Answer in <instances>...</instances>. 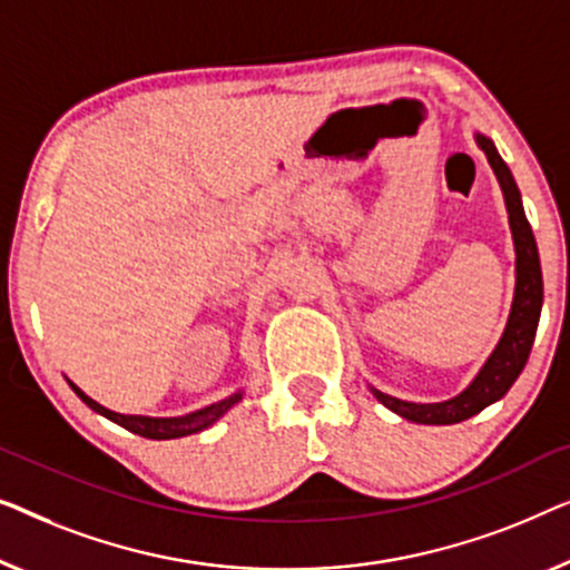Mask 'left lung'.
<instances>
[{"label":"left lung","mask_w":570,"mask_h":570,"mask_svg":"<svg viewBox=\"0 0 570 570\" xmlns=\"http://www.w3.org/2000/svg\"><path fill=\"white\" fill-rule=\"evenodd\" d=\"M478 147L485 151L488 165L493 167L495 180H499L503 204H507L509 214V229L511 239H514V299H511V309L507 317V327H503L499 343L491 351V356L485 358V364L478 368V374L472 376L470 384L464 390L456 392L454 397L439 400V403H413V400H400L392 397L387 392L376 390L374 384H368L372 395L380 400L384 407H390L392 413H397L400 419L423 423V426H452V423L468 421L472 415H478L483 407L493 405L495 400H501L511 390V384L517 382V376L522 374V368L532 351L537 323H540L542 312V268H540V253H537V243L529 227L522 194H519L514 175H511L509 165L503 163L499 149H495L493 139H488L485 134L475 131Z\"/></svg>","instance_id":"8db88e82"}]
</instances>
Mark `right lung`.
Here are the masks:
<instances>
[{"instance_id": "1", "label": "right lung", "mask_w": 570, "mask_h": 570, "mask_svg": "<svg viewBox=\"0 0 570 570\" xmlns=\"http://www.w3.org/2000/svg\"><path fill=\"white\" fill-rule=\"evenodd\" d=\"M69 387L77 392V397L82 400L87 407H92L95 413L102 415V419L118 423V426H124L126 431H131V434H139L144 439H157V442H165V439H183V436H190V434H202V431L212 429L216 421L222 419L224 413L232 411L239 400L245 395V387H239L232 392V395L216 400L212 405H204L198 407V411H190L186 415H139V413H118V411H110V407L100 405L98 400H92L87 392H82L77 387L75 382L69 380Z\"/></svg>"}]
</instances>
